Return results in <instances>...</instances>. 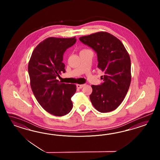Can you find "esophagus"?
I'll list each match as a JSON object with an SVG mask.
<instances>
[{
  "label": "esophagus",
  "mask_w": 160,
  "mask_h": 160,
  "mask_svg": "<svg viewBox=\"0 0 160 160\" xmlns=\"http://www.w3.org/2000/svg\"><path fill=\"white\" fill-rule=\"evenodd\" d=\"M85 86V84H77V87L78 88H82Z\"/></svg>",
  "instance_id": "34e87169"
}]
</instances>
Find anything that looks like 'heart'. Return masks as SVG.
<instances>
[{"label":"heart","mask_w":160,"mask_h":160,"mask_svg":"<svg viewBox=\"0 0 160 160\" xmlns=\"http://www.w3.org/2000/svg\"><path fill=\"white\" fill-rule=\"evenodd\" d=\"M86 50V49H83V50Z\"/></svg>","instance_id":"b5f03b06"}]
</instances>
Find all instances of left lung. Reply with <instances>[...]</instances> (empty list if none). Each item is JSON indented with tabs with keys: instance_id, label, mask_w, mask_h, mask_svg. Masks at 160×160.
I'll use <instances>...</instances> for the list:
<instances>
[{
	"instance_id": "1",
	"label": "left lung",
	"mask_w": 160,
	"mask_h": 160,
	"mask_svg": "<svg viewBox=\"0 0 160 160\" xmlns=\"http://www.w3.org/2000/svg\"><path fill=\"white\" fill-rule=\"evenodd\" d=\"M80 40L97 53V68L104 73L101 85H92L90 98L101 112L116 110L128 92L131 80V60L121 41L106 32L82 36Z\"/></svg>"
}]
</instances>
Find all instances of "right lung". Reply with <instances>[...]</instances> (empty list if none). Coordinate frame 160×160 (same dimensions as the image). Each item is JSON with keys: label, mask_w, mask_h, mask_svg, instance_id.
I'll return each instance as SVG.
<instances>
[{"label": "right lung", "mask_w": 160, "mask_h": 160, "mask_svg": "<svg viewBox=\"0 0 160 160\" xmlns=\"http://www.w3.org/2000/svg\"><path fill=\"white\" fill-rule=\"evenodd\" d=\"M76 37H50L35 48L28 64L30 86L37 101L48 113L63 116L72 110L71 98L76 92V85L62 83L56 78L65 73L63 55L76 43Z\"/></svg>", "instance_id": "add662e5"}]
</instances>
